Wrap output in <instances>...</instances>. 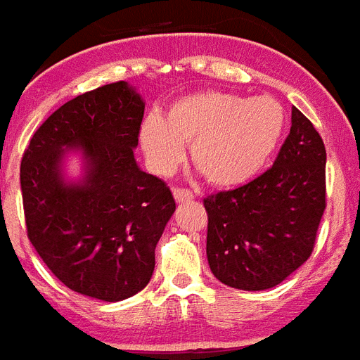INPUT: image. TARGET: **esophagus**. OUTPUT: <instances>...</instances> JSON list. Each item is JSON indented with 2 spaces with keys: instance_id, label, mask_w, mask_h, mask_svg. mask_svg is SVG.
<instances>
[{
  "instance_id": "esophagus-1",
  "label": "esophagus",
  "mask_w": 360,
  "mask_h": 360,
  "mask_svg": "<svg viewBox=\"0 0 360 360\" xmlns=\"http://www.w3.org/2000/svg\"><path fill=\"white\" fill-rule=\"evenodd\" d=\"M173 195H174V198H176V202H187V200H193V198H195V195H193L189 189H184V187H174Z\"/></svg>"
}]
</instances>
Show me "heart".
Segmentation results:
<instances>
[{"mask_svg":"<svg viewBox=\"0 0 360 360\" xmlns=\"http://www.w3.org/2000/svg\"><path fill=\"white\" fill-rule=\"evenodd\" d=\"M285 124V109L273 98L205 91L174 100L164 116H147L140 146L149 167L169 174L184 160V143L193 142V165L214 186H236L271 158Z\"/></svg>","mask_w":360,"mask_h":360,"instance_id":"b5f03b06","label":"heart"}]
</instances>
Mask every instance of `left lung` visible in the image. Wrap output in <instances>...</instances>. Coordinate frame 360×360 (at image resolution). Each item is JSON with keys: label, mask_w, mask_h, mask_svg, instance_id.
I'll list each match as a JSON object with an SVG mask.
<instances>
[{"label": "left lung", "mask_w": 360, "mask_h": 360, "mask_svg": "<svg viewBox=\"0 0 360 360\" xmlns=\"http://www.w3.org/2000/svg\"><path fill=\"white\" fill-rule=\"evenodd\" d=\"M207 260L218 281L260 291L309 259L326 210V147L297 107L275 162L251 182L204 198Z\"/></svg>", "instance_id": "1"}]
</instances>
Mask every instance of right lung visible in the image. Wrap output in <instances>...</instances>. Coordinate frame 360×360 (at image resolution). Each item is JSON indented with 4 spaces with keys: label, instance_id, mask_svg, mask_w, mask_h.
<instances>
[{
    "label": "right lung",
    "instance_id": "obj_1",
    "mask_svg": "<svg viewBox=\"0 0 360 360\" xmlns=\"http://www.w3.org/2000/svg\"><path fill=\"white\" fill-rule=\"evenodd\" d=\"M143 107L125 82L79 94L39 125L21 158L30 244L61 284L105 302L149 284L155 248L176 210L167 184L134 160ZM69 146L84 153L79 184L60 178Z\"/></svg>",
    "mask_w": 360,
    "mask_h": 360
}]
</instances>
